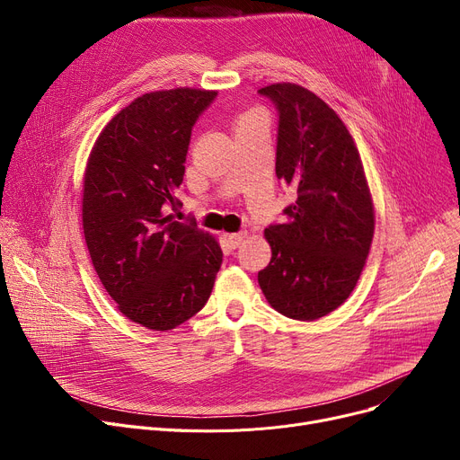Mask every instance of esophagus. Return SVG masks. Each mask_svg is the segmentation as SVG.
Here are the masks:
<instances>
[{"instance_id": "34e87169", "label": "esophagus", "mask_w": 460, "mask_h": 460, "mask_svg": "<svg viewBox=\"0 0 460 460\" xmlns=\"http://www.w3.org/2000/svg\"><path fill=\"white\" fill-rule=\"evenodd\" d=\"M244 238H246V233H243V231H240V233H229V234H227L229 244H231L233 248H236V246L243 244V240H244Z\"/></svg>"}]
</instances>
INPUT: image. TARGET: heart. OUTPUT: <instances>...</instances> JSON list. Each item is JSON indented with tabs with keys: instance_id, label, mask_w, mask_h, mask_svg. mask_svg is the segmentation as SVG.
Returning a JSON list of instances; mask_svg holds the SVG:
<instances>
[{
	"instance_id": "1",
	"label": "heart",
	"mask_w": 460,
	"mask_h": 460,
	"mask_svg": "<svg viewBox=\"0 0 460 460\" xmlns=\"http://www.w3.org/2000/svg\"><path fill=\"white\" fill-rule=\"evenodd\" d=\"M259 113H255V111H250V113H246V115H243L240 117V120H250V119H255Z\"/></svg>"
}]
</instances>
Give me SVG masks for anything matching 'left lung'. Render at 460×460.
Segmentation results:
<instances>
[{
  "label": "left lung",
  "mask_w": 460,
  "mask_h": 460,
  "mask_svg": "<svg viewBox=\"0 0 460 460\" xmlns=\"http://www.w3.org/2000/svg\"><path fill=\"white\" fill-rule=\"evenodd\" d=\"M259 93L279 113L276 175L296 193L285 222L264 229L272 259L259 287L281 315L317 321L350 296L366 267L371 190L350 132L315 93L288 82Z\"/></svg>",
  "instance_id": "1"
}]
</instances>
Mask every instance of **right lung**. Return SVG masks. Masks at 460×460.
Listing matches in <instances>:
<instances>
[{
    "label": "right lung",
    "mask_w": 460,
    "mask_h": 460,
    "mask_svg": "<svg viewBox=\"0 0 460 460\" xmlns=\"http://www.w3.org/2000/svg\"><path fill=\"white\" fill-rule=\"evenodd\" d=\"M217 91L162 89L120 110L96 137L84 173L85 244L119 311L149 330L186 323L207 304L222 248L173 220L191 127Z\"/></svg>",
    "instance_id": "1"
}]
</instances>
